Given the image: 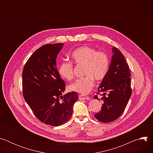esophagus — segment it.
Wrapping results in <instances>:
<instances>
[{
    "instance_id": "obj_1",
    "label": "esophagus",
    "mask_w": 153,
    "mask_h": 153,
    "mask_svg": "<svg viewBox=\"0 0 153 153\" xmlns=\"http://www.w3.org/2000/svg\"><path fill=\"white\" fill-rule=\"evenodd\" d=\"M79 99L80 100H88L89 99V97L87 96H85V95L81 94V95H79Z\"/></svg>"
}]
</instances>
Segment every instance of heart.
Listing matches in <instances>:
<instances>
[{
    "label": "heart",
    "instance_id": "obj_1",
    "mask_svg": "<svg viewBox=\"0 0 153 153\" xmlns=\"http://www.w3.org/2000/svg\"><path fill=\"white\" fill-rule=\"evenodd\" d=\"M71 57L75 63L84 65L86 76L76 80L70 86V88L83 95L88 94L94 85V79L100 81L106 76L110 65L108 56L103 51H96L93 47L83 46L73 51ZM58 72L62 78L68 81L74 78L73 65L71 62H62Z\"/></svg>",
    "mask_w": 153,
    "mask_h": 153
}]
</instances>
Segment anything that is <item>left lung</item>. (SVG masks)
<instances>
[{"label": "left lung", "instance_id": "8db88e82", "mask_svg": "<svg viewBox=\"0 0 153 153\" xmlns=\"http://www.w3.org/2000/svg\"><path fill=\"white\" fill-rule=\"evenodd\" d=\"M112 53L108 73L98 87L97 93H103V103L100 111L96 113L94 117L103 123L113 122L121 116L132 93L131 73L126 59L115 47L112 48ZM94 98L100 100L97 95Z\"/></svg>", "mask_w": 153, "mask_h": 153}]
</instances>
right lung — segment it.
<instances>
[{
	"instance_id": "obj_1",
	"label": "right lung",
	"mask_w": 153,
	"mask_h": 153,
	"mask_svg": "<svg viewBox=\"0 0 153 153\" xmlns=\"http://www.w3.org/2000/svg\"><path fill=\"white\" fill-rule=\"evenodd\" d=\"M63 43L46 44L31 55L22 73L23 95L36 117L54 126L67 122L78 99L76 92L64 96L65 83L56 67V58Z\"/></svg>"
}]
</instances>
